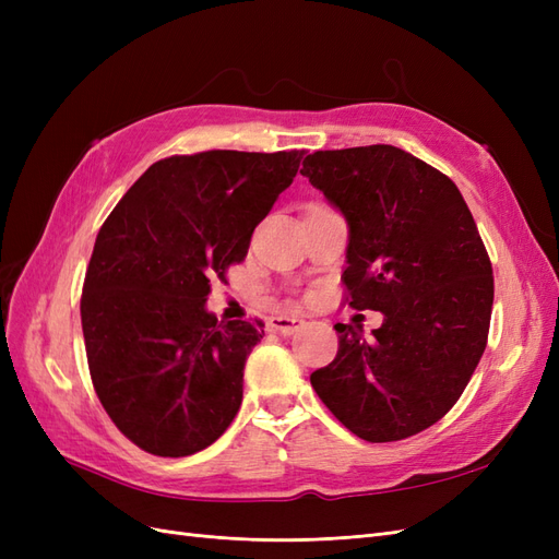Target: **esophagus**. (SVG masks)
Segmentation results:
<instances>
[{
	"label": "esophagus",
	"mask_w": 559,
	"mask_h": 559,
	"mask_svg": "<svg viewBox=\"0 0 559 559\" xmlns=\"http://www.w3.org/2000/svg\"><path fill=\"white\" fill-rule=\"evenodd\" d=\"M306 321H302L300 317H286V314H280V317H270L267 321V329L270 331H277L282 335H292L296 333Z\"/></svg>",
	"instance_id": "34e87169"
}]
</instances>
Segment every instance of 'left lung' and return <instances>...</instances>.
Segmentation results:
<instances>
[{"instance_id": "obj_1", "label": "left lung", "mask_w": 559, "mask_h": 559, "mask_svg": "<svg viewBox=\"0 0 559 559\" xmlns=\"http://www.w3.org/2000/svg\"><path fill=\"white\" fill-rule=\"evenodd\" d=\"M300 175L347 218L349 308L384 314L373 337L335 324V359L310 382L364 441H403L452 408L485 352L495 277L478 226L450 177L392 144L314 151Z\"/></svg>"}]
</instances>
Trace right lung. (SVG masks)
<instances>
[{"label":"right lung","mask_w":559,"mask_h":559,"mask_svg":"<svg viewBox=\"0 0 559 559\" xmlns=\"http://www.w3.org/2000/svg\"><path fill=\"white\" fill-rule=\"evenodd\" d=\"M302 154L163 158L99 228L81 294L83 341L99 403L138 448L189 456L238 415L263 324L207 312L210 280L245 261Z\"/></svg>","instance_id":"add662e5"}]
</instances>
